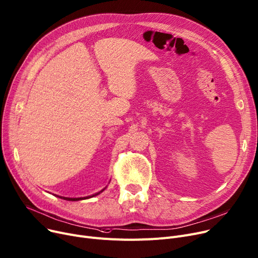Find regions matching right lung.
<instances>
[{
	"label": "right lung",
	"mask_w": 258,
	"mask_h": 258,
	"mask_svg": "<svg viewBox=\"0 0 258 258\" xmlns=\"http://www.w3.org/2000/svg\"><path fill=\"white\" fill-rule=\"evenodd\" d=\"M105 190V188H104ZM102 190V191H104ZM102 191H100L99 193H101ZM99 193H97V194H95V195H98ZM95 195H93V196H95ZM93 196H91V197H93ZM60 198H62V197H60ZM86 198H89V197H83V198H67V197H63V199H65V200H70V201H77V200H82V199H86Z\"/></svg>",
	"instance_id": "obj_1"
}]
</instances>
